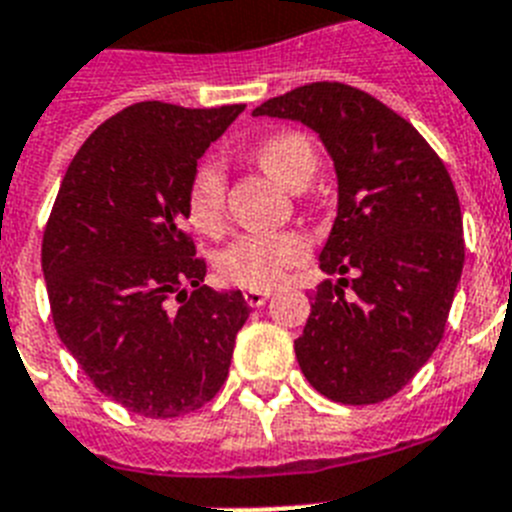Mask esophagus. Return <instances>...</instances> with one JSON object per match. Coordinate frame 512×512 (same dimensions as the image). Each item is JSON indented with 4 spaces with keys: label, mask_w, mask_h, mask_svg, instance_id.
<instances>
[{
    "label": "esophagus",
    "mask_w": 512,
    "mask_h": 512,
    "mask_svg": "<svg viewBox=\"0 0 512 512\" xmlns=\"http://www.w3.org/2000/svg\"><path fill=\"white\" fill-rule=\"evenodd\" d=\"M244 299H247L249 307H263L270 299V289H247L244 291Z\"/></svg>",
    "instance_id": "esophagus-1"
}]
</instances>
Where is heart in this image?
Masks as SVG:
<instances>
[{
	"instance_id": "heart-1",
	"label": "heart",
	"mask_w": 512,
	"mask_h": 512,
	"mask_svg": "<svg viewBox=\"0 0 512 512\" xmlns=\"http://www.w3.org/2000/svg\"><path fill=\"white\" fill-rule=\"evenodd\" d=\"M257 163L268 171L276 182L289 190L307 187L315 174V148L304 135L278 132L265 137L255 148ZM223 171L218 163H203L195 171L187 192V216L197 231L216 234L223 226ZM309 244L299 231H252L236 236L216 260L223 281L242 286V289H270L276 286L294 265L304 263Z\"/></svg>"
}]
</instances>
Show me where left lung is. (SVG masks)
Instances as JSON below:
<instances>
[{"mask_svg": "<svg viewBox=\"0 0 512 512\" xmlns=\"http://www.w3.org/2000/svg\"><path fill=\"white\" fill-rule=\"evenodd\" d=\"M252 117L309 127L336 169L320 268L338 281L312 294L294 341L299 367L330 401H385L437 349L461 281L463 218L448 169L406 119L351 85H302Z\"/></svg>", "mask_w": 512, "mask_h": 512, "instance_id": "left-lung-1", "label": "left lung"}]
</instances>
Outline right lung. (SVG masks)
Returning a JSON list of instances; mask_svg holds the SVG:
<instances>
[{"label": "right lung", "mask_w": 512, "mask_h": 512, "mask_svg": "<svg viewBox=\"0 0 512 512\" xmlns=\"http://www.w3.org/2000/svg\"><path fill=\"white\" fill-rule=\"evenodd\" d=\"M244 111L143 101L77 150L46 223L54 325L103 395L150 419L208 403L249 317L239 289L203 286L182 231L197 161Z\"/></svg>", "instance_id": "obj_1"}]
</instances>
